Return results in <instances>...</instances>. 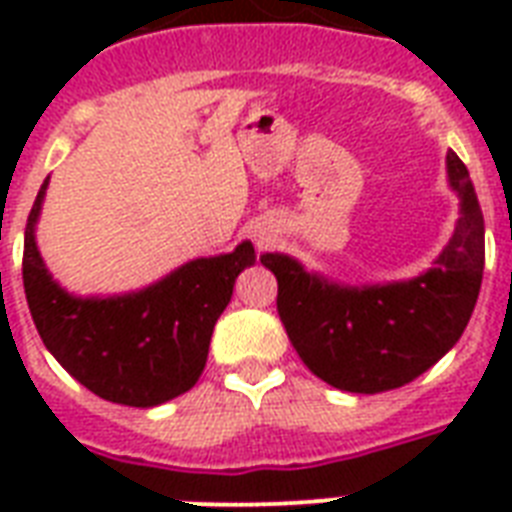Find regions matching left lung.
Listing matches in <instances>:
<instances>
[{
    "mask_svg": "<svg viewBox=\"0 0 512 512\" xmlns=\"http://www.w3.org/2000/svg\"><path fill=\"white\" fill-rule=\"evenodd\" d=\"M462 199L457 231L428 273L404 284L348 289L305 273L287 255H263L279 281L276 311L297 356L348 393L401 388L436 364L468 327L484 276V215L460 156H446Z\"/></svg>",
    "mask_w": 512,
    "mask_h": 512,
    "instance_id": "left-lung-1",
    "label": "left lung"
}]
</instances>
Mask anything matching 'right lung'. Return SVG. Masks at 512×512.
<instances>
[{"mask_svg":"<svg viewBox=\"0 0 512 512\" xmlns=\"http://www.w3.org/2000/svg\"><path fill=\"white\" fill-rule=\"evenodd\" d=\"M42 191L23 239L28 311L58 364L95 396L124 406H156L191 390L204 372L212 329L231 303L233 281L255 263L244 241L231 255L185 263L154 287L124 297L79 300L52 281L34 241Z\"/></svg>","mask_w":512,"mask_h":512,"instance_id":"add662e5","label":"right lung"}]
</instances>
